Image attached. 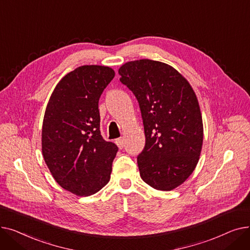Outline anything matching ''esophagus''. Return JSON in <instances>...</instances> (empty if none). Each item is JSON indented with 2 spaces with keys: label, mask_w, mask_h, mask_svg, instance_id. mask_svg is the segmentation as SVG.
<instances>
[{
  "label": "esophagus",
  "mask_w": 250,
  "mask_h": 250,
  "mask_svg": "<svg viewBox=\"0 0 250 250\" xmlns=\"http://www.w3.org/2000/svg\"><path fill=\"white\" fill-rule=\"evenodd\" d=\"M115 143L117 144V146H118V148H120V149H123V148H124V146H125V140H124V138L117 139V140L115 141Z\"/></svg>",
  "instance_id": "34e87169"
}]
</instances>
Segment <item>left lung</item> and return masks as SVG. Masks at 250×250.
I'll use <instances>...</instances> for the list:
<instances>
[{
    "label": "left lung",
    "instance_id": "obj_1",
    "mask_svg": "<svg viewBox=\"0 0 250 250\" xmlns=\"http://www.w3.org/2000/svg\"><path fill=\"white\" fill-rule=\"evenodd\" d=\"M118 74L142 113L146 144L138 156L141 178L155 189L172 190L200 160L204 126L198 98L187 79L165 62H127Z\"/></svg>",
    "mask_w": 250,
    "mask_h": 250
}]
</instances>
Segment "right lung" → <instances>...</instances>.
<instances>
[{
  "instance_id": "right-lung-1",
  "label": "right lung",
  "mask_w": 250,
  "mask_h": 250,
  "mask_svg": "<svg viewBox=\"0 0 250 250\" xmlns=\"http://www.w3.org/2000/svg\"><path fill=\"white\" fill-rule=\"evenodd\" d=\"M105 65H82L56 86L45 109L42 149L59 185L79 196H89L108 183L117 146L100 134L98 101L114 78Z\"/></svg>"
}]
</instances>
